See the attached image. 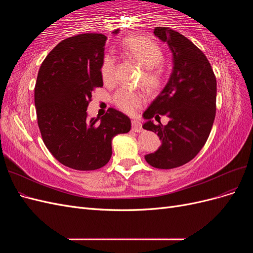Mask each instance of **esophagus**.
Returning <instances> with one entry per match:
<instances>
[{"instance_id":"obj_1","label":"esophagus","mask_w":253,"mask_h":253,"mask_svg":"<svg viewBox=\"0 0 253 253\" xmlns=\"http://www.w3.org/2000/svg\"><path fill=\"white\" fill-rule=\"evenodd\" d=\"M132 129L134 132L136 133H140L142 132V126L140 125L139 121H136V120H133L132 121Z\"/></svg>"}]
</instances>
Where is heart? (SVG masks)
I'll use <instances>...</instances> for the list:
<instances>
[{
    "instance_id": "b5f03b06",
    "label": "heart",
    "mask_w": 253,
    "mask_h": 253,
    "mask_svg": "<svg viewBox=\"0 0 253 253\" xmlns=\"http://www.w3.org/2000/svg\"><path fill=\"white\" fill-rule=\"evenodd\" d=\"M121 49L126 58L143 67L141 82L150 93L157 91L163 84L164 52L158 45L144 37H126L121 41ZM116 59L106 55L100 68L102 80L105 83L115 81ZM143 96L138 91L126 88L117 90L113 96V102L117 108L126 114H134L143 104Z\"/></svg>"
}]
</instances>
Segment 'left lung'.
<instances>
[{
	"label": "left lung",
	"instance_id": "left-lung-1",
	"mask_svg": "<svg viewBox=\"0 0 253 253\" xmlns=\"http://www.w3.org/2000/svg\"><path fill=\"white\" fill-rule=\"evenodd\" d=\"M154 35L167 42L173 55V71L167 85L148 110L144 129L157 133L160 148L145 155L157 169H174L192 160L202 150L216 111V78L205 53L185 36L169 27H156ZM165 114L167 126L150 119Z\"/></svg>",
	"mask_w": 253,
	"mask_h": 253
}]
</instances>
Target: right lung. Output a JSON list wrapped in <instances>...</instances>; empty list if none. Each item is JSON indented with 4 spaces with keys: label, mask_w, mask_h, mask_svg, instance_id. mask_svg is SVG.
I'll use <instances>...</instances> for the list:
<instances>
[{
    "label": "right lung",
    "mask_w": 253,
    "mask_h": 253,
    "mask_svg": "<svg viewBox=\"0 0 253 253\" xmlns=\"http://www.w3.org/2000/svg\"><path fill=\"white\" fill-rule=\"evenodd\" d=\"M106 40L102 34L67 38L48 53L38 73L35 105L42 139L59 163L74 170L105 166L112 139L131 129L129 118L112 108L100 122L86 118L91 93L103 86L100 68Z\"/></svg>",
    "instance_id": "right-lung-1"
}]
</instances>
